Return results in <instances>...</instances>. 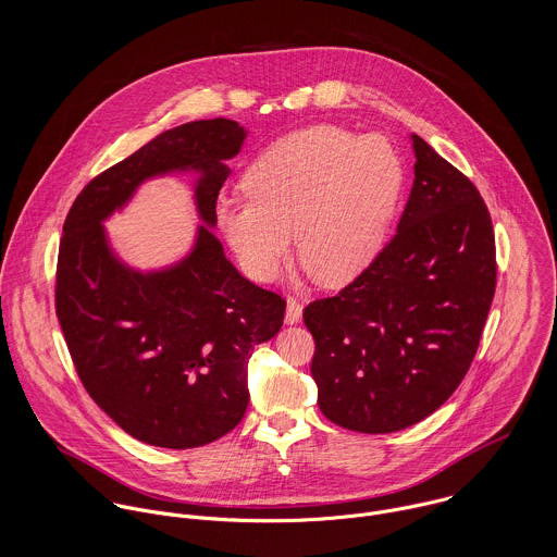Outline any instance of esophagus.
Segmentation results:
<instances>
[{
    "label": "esophagus",
    "mask_w": 557,
    "mask_h": 557,
    "mask_svg": "<svg viewBox=\"0 0 557 557\" xmlns=\"http://www.w3.org/2000/svg\"><path fill=\"white\" fill-rule=\"evenodd\" d=\"M300 319H302V305L296 298H289L287 311H285V323L294 325V323H300Z\"/></svg>",
    "instance_id": "esophagus-1"
}]
</instances>
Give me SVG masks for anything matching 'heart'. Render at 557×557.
<instances>
[{"label": "heart", "mask_w": 557, "mask_h": 557, "mask_svg": "<svg viewBox=\"0 0 557 557\" xmlns=\"http://www.w3.org/2000/svg\"><path fill=\"white\" fill-rule=\"evenodd\" d=\"M405 169L377 133L336 126L296 131L252 160L242 177L248 199L221 201L216 223L242 270L274 281L294 252L323 285H345L382 250Z\"/></svg>", "instance_id": "obj_1"}]
</instances>
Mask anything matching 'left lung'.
<instances>
[{"label":"left lung","instance_id":"8db88e82","mask_svg":"<svg viewBox=\"0 0 557 557\" xmlns=\"http://www.w3.org/2000/svg\"><path fill=\"white\" fill-rule=\"evenodd\" d=\"M413 186L397 234L338 296L305 309L319 409L358 433L407 429L466 377L495 292V238L476 186L409 135Z\"/></svg>","mask_w":557,"mask_h":557}]
</instances>
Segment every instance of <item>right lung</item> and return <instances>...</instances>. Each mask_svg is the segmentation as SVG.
I'll return each mask as SVG.
<instances>
[{
	"mask_svg": "<svg viewBox=\"0 0 557 557\" xmlns=\"http://www.w3.org/2000/svg\"><path fill=\"white\" fill-rule=\"evenodd\" d=\"M248 131L234 120L169 128L94 177L64 223L55 305L81 382L128 435L197 448L230 433L248 407V360L283 325L285 300L246 281L225 257L216 197ZM190 174L202 223L175 262L141 271L103 223L150 178Z\"/></svg>",
	"mask_w": 557,
	"mask_h": 557,
	"instance_id": "1",
	"label": "right lung"
}]
</instances>
